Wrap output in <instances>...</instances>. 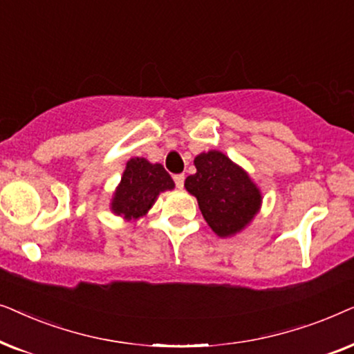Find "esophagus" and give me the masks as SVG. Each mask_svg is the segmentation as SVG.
<instances>
[{
	"instance_id": "obj_1",
	"label": "esophagus",
	"mask_w": 354,
	"mask_h": 354,
	"mask_svg": "<svg viewBox=\"0 0 354 354\" xmlns=\"http://www.w3.org/2000/svg\"><path fill=\"white\" fill-rule=\"evenodd\" d=\"M174 182H176L178 190H182L183 182H185V176H183V174H177V176H174Z\"/></svg>"
}]
</instances>
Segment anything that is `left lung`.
Wrapping results in <instances>:
<instances>
[{
	"mask_svg": "<svg viewBox=\"0 0 354 354\" xmlns=\"http://www.w3.org/2000/svg\"><path fill=\"white\" fill-rule=\"evenodd\" d=\"M193 162L196 172L185 178V188L196 198L211 230L221 239L243 232L263 205L259 187L219 149L203 151Z\"/></svg>",
	"mask_w": 354,
	"mask_h": 354,
	"instance_id": "obj_1",
	"label": "left lung"
}]
</instances>
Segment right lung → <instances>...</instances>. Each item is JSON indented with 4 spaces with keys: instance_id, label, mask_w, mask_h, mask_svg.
I'll use <instances>...</instances> for the list:
<instances>
[{
    "instance_id": "1",
    "label": "right lung",
    "mask_w": 354,
    "mask_h": 354,
    "mask_svg": "<svg viewBox=\"0 0 354 354\" xmlns=\"http://www.w3.org/2000/svg\"><path fill=\"white\" fill-rule=\"evenodd\" d=\"M174 187L176 183L162 164H153L147 158H130L111 198L109 209L127 222L138 221L148 214L161 193L174 190Z\"/></svg>"
}]
</instances>
